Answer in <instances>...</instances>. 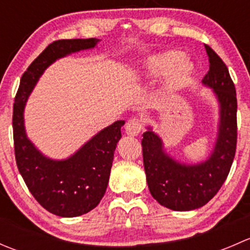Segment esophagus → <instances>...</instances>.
<instances>
[{
    "instance_id": "34e87169",
    "label": "esophagus",
    "mask_w": 250,
    "mask_h": 250,
    "mask_svg": "<svg viewBox=\"0 0 250 250\" xmlns=\"http://www.w3.org/2000/svg\"><path fill=\"white\" fill-rule=\"evenodd\" d=\"M141 130H143V123L138 118H132L125 125V133L130 137H137L140 134Z\"/></svg>"
}]
</instances>
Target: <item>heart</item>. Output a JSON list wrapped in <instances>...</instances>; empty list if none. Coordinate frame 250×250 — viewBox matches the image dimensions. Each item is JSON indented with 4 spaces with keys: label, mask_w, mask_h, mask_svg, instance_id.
I'll return each instance as SVG.
<instances>
[{
    "label": "heart",
    "mask_w": 250,
    "mask_h": 250,
    "mask_svg": "<svg viewBox=\"0 0 250 250\" xmlns=\"http://www.w3.org/2000/svg\"><path fill=\"white\" fill-rule=\"evenodd\" d=\"M192 74L193 64L184 59L183 53L167 50L150 58L138 74V78L141 82L151 83L166 75L160 98L162 100H170L185 87Z\"/></svg>",
    "instance_id": "obj_1"
}]
</instances>
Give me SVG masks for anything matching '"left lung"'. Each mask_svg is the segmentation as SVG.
Listing matches in <instances>:
<instances>
[{
	"mask_svg": "<svg viewBox=\"0 0 250 250\" xmlns=\"http://www.w3.org/2000/svg\"><path fill=\"white\" fill-rule=\"evenodd\" d=\"M206 50L209 71L202 83L213 89L219 104L218 137L209 157L195 165L180 163L166 152L162 139L150 125L141 140L148 190L161 206L176 211L208 203L228 178L236 153V89L225 62L209 46Z\"/></svg>",
	"mask_w": 250,
	"mask_h": 250,
	"instance_id": "left-lung-1",
	"label": "left lung"
}]
</instances>
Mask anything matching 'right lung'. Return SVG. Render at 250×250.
Here are the masks:
<instances>
[{"label": "right lung", "instance_id": "1", "mask_svg": "<svg viewBox=\"0 0 250 250\" xmlns=\"http://www.w3.org/2000/svg\"><path fill=\"white\" fill-rule=\"evenodd\" d=\"M98 39L59 40L50 43L31 62L20 80L13 106V137L16 161L27 188L49 213L74 218L99 204L109 184L113 152L121 139L125 121L100 130L80 150L65 160L47 157L30 141L24 125L27 98L40 77L55 60L71 53L92 49Z\"/></svg>", "mask_w": 250, "mask_h": 250}]
</instances>
